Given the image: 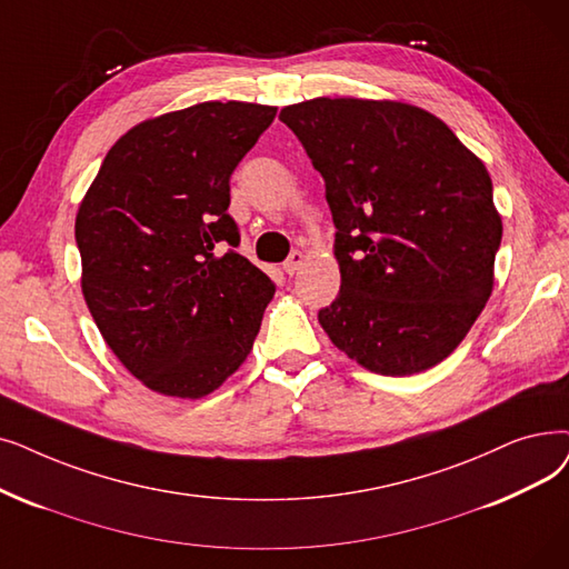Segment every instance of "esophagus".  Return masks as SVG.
I'll return each mask as SVG.
<instances>
[{
	"label": "esophagus",
	"instance_id": "34e87169",
	"mask_svg": "<svg viewBox=\"0 0 569 569\" xmlns=\"http://www.w3.org/2000/svg\"><path fill=\"white\" fill-rule=\"evenodd\" d=\"M302 262H305V253L302 251H292L290 256H288V260L283 262V269H286V274H295V271H298L300 267H302Z\"/></svg>",
	"mask_w": 569,
	"mask_h": 569
}]
</instances>
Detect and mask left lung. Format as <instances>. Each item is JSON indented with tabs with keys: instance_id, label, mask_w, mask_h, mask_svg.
Listing matches in <instances>:
<instances>
[{
	"instance_id": "1",
	"label": "left lung",
	"mask_w": 569,
	"mask_h": 569,
	"mask_svg": "<svg viewBox=\"0 0 569 569\" xmlns=\"http://www.w3.org/2000/svg\"><path fill=\"white\" fill-rule=\"evenodd\" d=\"M326 181L341 288L318 311L369 372H426L465 339L492 290L502 220L483 162L402 102L318 97L281 109Z\"/></svg>"
}]
</instances>
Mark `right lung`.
Here are the masks:
<instances>
[{
  "mask_svg": "<svg viewBox=\"0 0 569 569\" xmlns=\"http://www.w3.org/2000/svg\"><path fill=\"white\" fill-rule=\"evenodd\" d=\"M277 109L204 102L122 134L77 216L83 298L151 390L204 398L251 353L277 286L237 253L230 177Z\"/></svg>",
  "mask_w": 569,
  "mask_h": 569,
  "instance_id": "1",
  "label": "right lung"
}]
</instances>
